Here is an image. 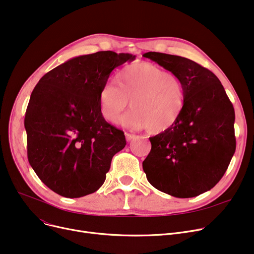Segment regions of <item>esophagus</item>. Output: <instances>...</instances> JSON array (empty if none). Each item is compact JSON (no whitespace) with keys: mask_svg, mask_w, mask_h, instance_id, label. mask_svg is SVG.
<instances>
[{"mask_svg":"<svg viewBox=\"0 0 254 254\" xmlns=\"http://www.w3.org/2000/svg\"><path fill=\"white\" fill-rule=\"evenodd\" d=\"M126 138H127V141L129 142V141H132V140H136L138 138V136L135 135V134H129V132H127Z\"/></svg>","mask_w":254,"mask_h":254,"instance_id":"obj_1","label":"esophagus"}]
</instances>
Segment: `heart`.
<instances>
[{"label": "heart", "mask_w": 254, "mask_h": 254, "mask_svg": "<svg viewBox=\"0 0 254 254\" xmlns=\"http://www.w3.org/2000/svg\"><path fill=\"white\" fill-rule=\"evenodd\" d=\"M131 128H147L151 134H163L181 119L188 102L185 85L175 73L151 63H136L125 66L117 75V84L107 82L99 96L103 117Z\"/></svg>", "instance_id": "obj_1"}]
</instances>
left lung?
<instances>
[{
  "label": "left lung",
  "instance_id": "8db88e82",
  "mask_svg": "<svg viewBox=\"0 0 254 254\" xmlns=\"http://www.w3.org/2000/svg\"><path fill=\"white\" fill-rule=\"evenodd\" d=\"M185 85V111L172 129L149 138L143 162L149 183L176 197H193L219 182L236 150L235 110L214 73L186 58L146 52Z\"/></svg>",
  "mask_w": 254,
  "mask_h": 254
}]
</instances>
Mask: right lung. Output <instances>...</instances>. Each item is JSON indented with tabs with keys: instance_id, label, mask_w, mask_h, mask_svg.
Segmentation results:
<instances>
[{
	"instance_id": "1",
	"label": "right lung",
	"mask_w": 254,
	"mask_h": 254,
	"mask_svg": "<svg viewBox=\"0 0 254 254\" xmlns=\"http://www.w3.org/2000/svg\"><path fill=\"white\" fill-rule=\"evenodd\" d=\"M135 56L99 51L74 58L46 73L25 111L28 158L48 189L64 197L97 191L125 132L108 124L99 96L111 72Z\"/></svg>"
}]
</instances>
